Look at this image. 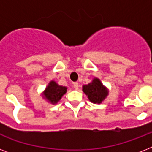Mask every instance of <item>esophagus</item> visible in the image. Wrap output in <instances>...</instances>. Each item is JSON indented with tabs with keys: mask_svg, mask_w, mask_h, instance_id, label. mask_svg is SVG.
I'll use <instances>...</instances> for the list:
<instances>
[{
	"mask_svg": "<svg viewBox=\"0 0 152 152\" xmlns=\"http://www.w3.org/2000/svg\"><path fill=\"white\" fill-rule=\"evenodd\" d=\"M73 88L76 89V90H77L79 88V83H77V82H76V83H73Z\"/></svg>",
	"mask_w": 152,
	"mask_h": 152,
	"instance_id": "1",
	"label": "esophagus"
}]
</instances>
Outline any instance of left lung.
Segmentation results:
<instances>
[{
	"label": "left lung",
	"instance_id": "8db88e82",
	"mask_svg": "<svg viewBox=\"0 0 152 152\" xmlns=\"http://www.w3.org/2000/svg\"><path fill=\"white\" fill-rule=\"evenodd\" d=\"M83 91L88 99L94 103H101L108 95V90L101 83L99 79H93L91 83L83 86Z\"/></svg>",
	"mask_w": 152,
	"mask_h": 152
}]
</instances>
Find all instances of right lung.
Returning a JSON list of instances; mask_svg holds the SVG:
<instances>
[{
	"label": "right lung",
	"mask_w": 152,
	"mask_h": 152,
	"mask_svg": "<svg viewBox=\"0 0 152 152\" xmlns=\"http://www.w3.org/2000/svg\"><path fill=\"white\" fill-rule=\"evenodd\" d=\"M67 88L58 85L55 81L52 80L49 83L46 90L43 91L44 99L48 100L50 103L56 104L60 101L63 95L66 93Z\"/></svg>",
	"instance_id": "1"
}]
</instances>
